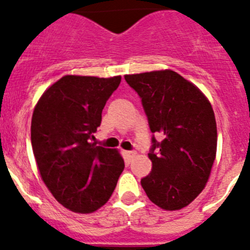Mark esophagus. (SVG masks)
<instances>
[{"instance_id": "esophagus-1", "label": "esophagus", "mask_w": 250, "mask_h": 250, "mask_svg": "<svg viewBox=\"0 0 250 250\" xmlns=\"http://www.w3.org/2000/svg\"><path fill=\"white\" fill-rule=\"evenodd\" d=\"M125 155H127L128 159H132V158L136 157V151H125Z\"/></svg>"}]
</instances>
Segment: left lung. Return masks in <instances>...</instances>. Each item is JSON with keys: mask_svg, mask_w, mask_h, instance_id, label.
<instances>
[{"mask_svg": "<svg viewBox=\"0 0 250 250\" xmlns=\"http://www.w3.org/2000/svg\"><path fill=\"white\" fill-rule=\"evenodd\" d=\"M138 92L153 137L151 172L141 180L153 204L167 211L190 205L211 175L217 151L214 112L205 93L172 70L125 75ZM155 147L158 152H154Z\"/></svg>", "mask_w": 250, "mask_h": 250, "instance_id": "8db88e82", "label": "left lung"}]
</instances>
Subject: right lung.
I'll return each instance as SVG.
<instances>
[{"mask_svg":"<svg viewBox=\"0 0 250 250\" xmlns=\"http://www.w3.org/2000/svg\"><path fill=\"white\" fill-rule=\"evenodd\" d=\"M120 83L121 76L65 75L34 107L30 141L41 178L55 200L76 213L104 206L125 169L118 149L91 142Z\"/></svg>","mask_w":250,"mask_h":250,"instance_id":"1","label":"right lung"}]
</instances>
